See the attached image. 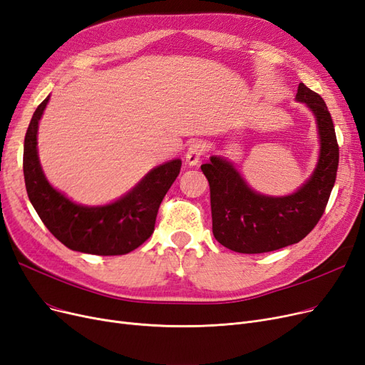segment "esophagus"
Masks as SVG:
<instances>
[{
  "label": "esophagus",
  "instance_id": "1",
  "mask_svg": "<svg viewBox=\"0 0 365 365\" xmlns=\"http://www.w3.org/2000/svg\"><path fill=\"white\" fill-rule=\"evenodd\" d=\"M205 152H206V148H205L203 143L197 141V143L191 144L190 148H187V152H186V162L190 165L200 164V160H201V158H203Z\"/></svg>",
  "mask_w": 365,
  "mask_h": 365
}]
</instances>
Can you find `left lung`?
Returning a JSON list of instances; mask_svg holds the SVG:
<instances>
[{"mask_svg": "<svg viewBox=\"0 0 365 365\" xmlns=\"http://www.w3.org/2000/svg\"><path fill=\"white\" fill-rule=\"evenodd\" d=\"M296 99L313 110L322 145L317 168L301 190L266 197L251 191L230 162L212 156L201 165L210 186L213 236L228 250L260 254L298 244L327 209L340 158L332 117L320 94L302 83Z\"/></svg>", "mask_w": 365, "mask_h": 365, "instance_id": "1", "label": "left lung"}]
</instances>
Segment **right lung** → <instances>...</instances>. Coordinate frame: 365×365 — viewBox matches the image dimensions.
I'll list each match as a JSON object with an SVG mask.
<instances>
[{
    "instance_id": "1",
    "label": "right lung",
    "mask_w": 365,
    "mask_h": 365,
    "mask_svg": "<svg viewBox=\"0 0 365 365\" xmlns=\"http://www.w3.org/2000/svg\"><path fill=\"white\" fill-rule=\"evenodd\" d=\"M49 96L37 106L24 141L26 194L48 230L73 251L123 255L143 245L155 232L159 206L178 178L182 160H170L148 173L115 203L87 207L72 203L48 183L37 158V128Z\"/></svg>"
}]
</instances>
